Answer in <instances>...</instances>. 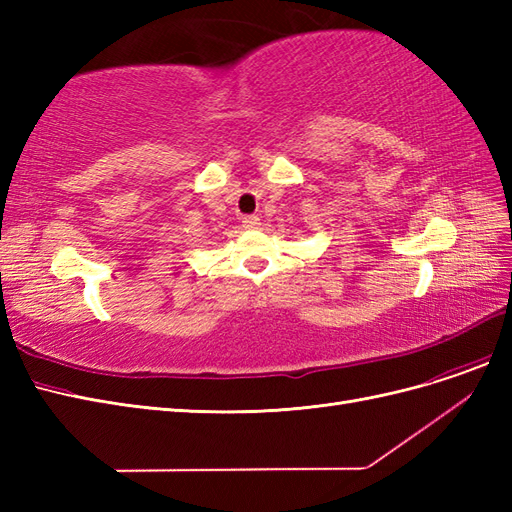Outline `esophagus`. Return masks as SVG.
<instances>
[{
    "mask_svg": "<svg viewBox=\"0 0 512 512\" xmlns=\"http://www.w3.org/2000/svg\"><path fill=\"white\" fill-rule=\"evenodd\" d=\"M258 226H260L258 215H245V218H243V228H258Z\"/></svg>",
    "mask_w": 512,
    "mask_h": 512,
    "instance_id": "1",
    "label": "esophagus"
}]
</instances>
